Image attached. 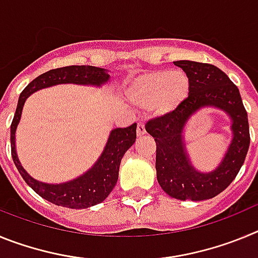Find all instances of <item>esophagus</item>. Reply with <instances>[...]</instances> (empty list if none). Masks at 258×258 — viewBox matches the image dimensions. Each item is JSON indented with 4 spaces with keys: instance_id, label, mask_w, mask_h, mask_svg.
<instances>
[{
    "instance_id": "1",
    "label": "esophagus",
    "mask_w": 258,
    "mask_h": 258,
    "mask_svg": "<svg viewBox=\"0 0 258 258\" xmlns=\"http://www.w3.org/2000/svg\"><path fill=\"white\" fill-rule=\"evenodd\" d=\"M146 134V127H145V124L143 122H138V125H137V136L138 137H142Z\"/></svg>"
}]
</instances>
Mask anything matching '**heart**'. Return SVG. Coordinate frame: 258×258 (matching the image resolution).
Masks as SVG:
<instances>
[{
  "label": "heart",
  "mask_w": 258,
  "mask_h": 258,
  "mask_svg": "<svg viewBox=\"0 0 258 258\" xmlns=\"http://www.w3.org/2000/svg\"><path fill=\"white\" fill-rule=\"evenodd\" d=\"M190 79L182 71L157 70L141 75L127 88V97L138 107H149L157 117L174 113L190 95Z\"/></svg>",
  "instance_id": "heart-1"
}]
</instances>
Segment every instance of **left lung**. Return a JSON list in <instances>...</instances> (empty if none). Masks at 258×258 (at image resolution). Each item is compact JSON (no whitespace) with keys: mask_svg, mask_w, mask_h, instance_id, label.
I'll list each match as a JSON object with an SVG mask.
<instances>
[{"mask_svg":"<svg viewBox=\"0 0 258 258\" xmlns=\"http://www.w3.org/2000/svg\"><path fill=\"white\" fill-rule=\"evenodd\" d=\"M190 79V95L174 113L156 117L146 131L156 142L157 182L169 197L179 200L212 199L235 179L249 149L248 116L239 89L213 64L192 60L174 61ZM221 109L230 118L233 138L221 163L211 172L192 165L185 149L184 127L202 108Z\"/></svg>","mask_w":258,"mask_h":258,"instance_id":"1","label":"left lung"}]
</instances>
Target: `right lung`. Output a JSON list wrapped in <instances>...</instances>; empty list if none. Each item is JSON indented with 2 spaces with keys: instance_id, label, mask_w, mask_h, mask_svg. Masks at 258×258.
Wrapping results in <instances>:
<instances>
[{
  "instance_id": "right-lung-1",
  "label": "right lung",
  "mask_w": 258,
  "mask_h": 258,
  "mask_svg": "<svg viewBox=\"0 0 258 258\" xmlns=\"http://www.w3.org/2000/svg\"><path fill=\"white\" fill-rule=\"evenodd\" d=\"M108 70L93 66H68L50 70L36 77L22 92L18 101L10 129L11 156L23 179L29 187L55 206L72 209H85L97 206L108 197L118 178V169L125 152L131 149L137 138V124L127 127H116L109 132L108 140L101 156L94 165L77 178L63 183H45L35 179L22 166L15 149V133L22 117L23 107L27 98L41 89L51 88L60 84H76L84 86L101 88L109 81Z\"/></svg>"
}]
</instances>
